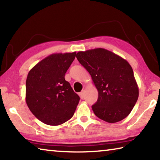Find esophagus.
Wrapping results in <instances>:
<instances>
[{"label": "esophagus", "instance_id": "esophagus-1", "mask_svg": "<svg viewBox=\"0 0 160 160\" xmlns=\"http://www.w3.org/2000/svg\"><path fill=\"white\" fill-rule=\"evenodd\" d=\"M79 95H80L81 99H83L84 97H85V91L83 90V91L81 92H80V93H79Z\"/></svg>", "mask_w": 160, "mask_h": 160}]
</instances>
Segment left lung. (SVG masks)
I'll list each match as a JSON object with an SVG mask.
<instances>
[{
	"instance_id": "obj_1",
	"label": "left lung",
	"mask_w": 160,
	"mask_h": 160,
	"mask_svg": "<svg viewBox=\"0 0 160 160\" xmlns=\"http://www.w3.org/2000/svg\"><path fill=\"white\" fill-rule=\"evenodd\" d=\"M76 57L90 74L98 90V99L92 106L94 114L108 123L118 122L127 117L139 95L128 62L102 48L79 51Z\"/></svg>"
}]
</instances>
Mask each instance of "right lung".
<instances>
[{
    "label": "right lung",
    "mask_w": 160,
    "mask_h": 160,
    "mask_svg": "<svg viewBox=\"0 0 160 160\" xmlns=\"http://www.w3.org/2000/svg\"><path fill=\"white\" fill-rule=\"evenodd\" d=\"M76 52L53 53L29 70L26 80V103L45 124L58 126L73 116L80 97L65 80Z\"/></svg>",
    "instance_id": "right-lung-1"
}]
</instances>
